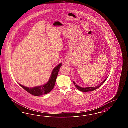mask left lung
<instances>
[{"mask_svg":"<svg viewBox=\"0 0 128 128\" xmlns=\"http://www.w3.org/2000/svg\"><path fill=\"white\" fill-rule=\"evenodd\" d=\"M106 79H107V78H106V79L104 80L102 83H101V84H100L99 85H98V86H96V87H94L82 88V87H80L79 86H78V85H77L74 82H73V84H74V85L76 86V87L79 91L81 92H87L92 91H94V90L97 89L99 87H100L101 85H103V84L106 82Z\"/></svg>","mask_w":128,"mask_h":128,"instance_id":"1","label":"left lung"}]
</instances>
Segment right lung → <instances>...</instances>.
I'll use <instances>...</instances> for the list:
<instances>
[{"label":"right lung","mask_w":128,"mask_h":128,"mask_svg":"<svg viewBox=\"0 0 128 128\" xmlns=\"http://www.w3.org/2000/svg\"><path fill=\"white\" fill-rule=\"evenodd\" d=\"M61 66L62 64L60 63L53 70L49 80L46 84L40 86H37L34 88H28L25 87L20 84H19L22 88H24L25 91H26L33 96H43L44 94H47L50 92L51 91L54 87L58 73Z\"/></svg>","instance_id":"right-lung-1"}]
</instances>
